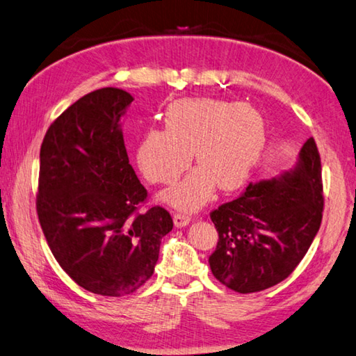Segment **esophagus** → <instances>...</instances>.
Here are the masks:
<instances>
[{
	"label": "esophagus",
	"instance_id": "34e87169",
	"mask_svg": "<svg viewBox=\"0 0 356 356\" xmlns=\"http://www.w3.org/2000/svg\"><path fill=\"white\" fill-rule=\"evenodd\" d=\"M172 221L176 227H186V225L191 222V218L186 215H182V213H176V215L172 216Z\"/></svg>",
	"mask_w": 356,
	"mask_h": 356
}]
</instances>
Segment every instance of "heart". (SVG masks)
Instances as JSON below:
<instances>
[{"label":"heart","mask_w":356,"mask_h":356,"mask_svg":"<svg viewBox=\"0 0 356 356\" xmlns=\"http://www.w3.org/2000/svg\"><path fill=\"white\" fill-rule=\"evenodd\" d=\"M165 129L141 134L135 160L152 184H172L191 163L200 166L160 197L179 210L195 211L207 204L218 184L234 191L249 179L261 156L266 126L261 113L245 102L184 98L168 104Z\"/></svg>","instance_id":"b5f03b06"}]
</instances>
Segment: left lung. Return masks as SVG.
I'll return each mask as SVG.
<instances>
[{
    "mask_svg": "<svg viewBox=\"0 0 356 356\" xmlns=\"http://www.w3.org/2000/svg\"><path fill=\"white\" fill-rule=\"evenodd\" d=\"M322 209L321 159L312 137L289 171L250 182L244 195L211 211L219 235L209 258L213 275L241 294L285 280L318 234Z\"/></svg>",
    "mask_w": 356,
    "mask_h": 356,
    "instance_id": "8db88e82",
    "label": "left lung"
}]
</instances>
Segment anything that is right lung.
Returning a JSON list of instances; mask_svg holds the SVG:
<instances>
[{"instance_id": "right-lung-1", "label": "right lung", "mask_w": 356, "mask_h": 356, "mask_svg": "<svg viewBox=\"0 0 356 356\" xmlns=\"http://www.w3.org/2000/svg\"><path fill=\"white\" fill-rule=\"evenodd\" d=\"M132 101L113 87L82 96L49 126L40 147L37 213L49 249L77 285L111 297L151 279L161 238L172 229L161 207L137 213L147 191L121 129Z\"/></svg>"}]
</instances>
